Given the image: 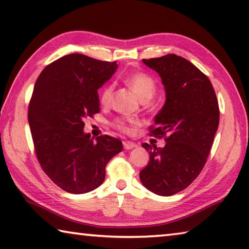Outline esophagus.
Instances as JSON below:
<instances>
[{
  "instance_id": "1",
  "label": "esophagus",
  "mask_w": 249,
  "mask_h": 249,
  "mask_svg": "<svg viewBox=\"0 0 249 249\" xmlns=\"http://www.w3.org/2000/svg\"><path fill=\"white\" fill-rule=\"evenodd\" d=\"M123 145L126 150H130V149H134L137 147V144H136L135 142H133V141H128V140L123 141Z\"/></svg>"
}]
</instances>
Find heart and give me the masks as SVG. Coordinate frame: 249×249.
Wrapping results in <instances>:
<instances>
[{
	"label": "heart",
	"instance_id": "1",
	"mask_svg": "<svg viewBox=\"0 0 249 249\" xmlns=\"http://www.w3.org/2000/svg\"><path fill=\"white\" fill-rule=\"evenodd\" d=\"M126 83L130 86V89H133L137 96L141 100L143 99H150L151 97L153 96L155 89V82L150 75L145 74V73H134V74H130L125 79ZM113 84H108L106 85L102 90L100 91L99 99L100 102L104 106H107L110 104L112 94H113ZM137 124V121L135 120H115L113 122V126L115 128H118L121 131H124V133H128L130 130V126Z\"/></svg>",
	"mask_w": 249,
	"mask_h": 249
}]
</instances>
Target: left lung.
Returning a JSON list of instances; mask_svg holds the SVG:
<instances>
[{"label": "left lung", "instance_id": "1", "mask_svg": "<svg viewBox=\"0 0 249 249\" xmlns=\"http://www.w3.org/2000/svg\"><path fill=\"white\" fill-rule=\"evenodd\" d=\"M142 61L159 73L166 92L150 134L164 137L166 144H142L150 160L139 177L151 192L169 196L190 186L202 172L218 129V100L208 77L184 58L169 53Z\"/></svg>", "mask_w": 249, "mask_h": 249}]
</instances>
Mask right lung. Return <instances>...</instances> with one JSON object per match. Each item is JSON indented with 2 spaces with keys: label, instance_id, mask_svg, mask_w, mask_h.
Wrapping results in <instances>:
<instances>
[{
  "label": "right lung",
  "instance_id": "right-lung-1",
  "mask_svg": "<svg viewBox=\"0 0 249 249\" xmlns=\"http://www.w3.org/2000/svg\"><path fill=\"white\" fill-rule=\"evenodd\" d=\"M116 61L70 53L44 69L34 85L28 121L41 167L65 191L82 194L104 182L106 166L123 150L120 139L84 133V120L100 111L98 90Z\"/></svg>",
  "mask_w": 249,
  "mask_h": 249
}]
</instances>
